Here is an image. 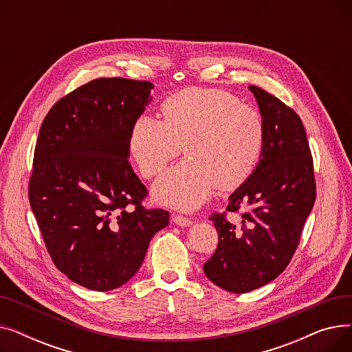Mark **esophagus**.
<instances>
[{"mask_svg": "<svg viewBox=\"0 0 352 352\" xmlns=\"http://www.w3.org/2000/svg\"><path fill=\"white\" fill-rule=\"evenodd\" d=\"M173 221H174V223H175L177 226H179V227H187V226H191V224H192V219H191V218H188V217H186V215H181V214H175V215L173 217Z\"/></svg>", "mask_w": 352, "mask_h": 352, "instance_id": "obj_1", "label": "esophagus"}]
</instances>
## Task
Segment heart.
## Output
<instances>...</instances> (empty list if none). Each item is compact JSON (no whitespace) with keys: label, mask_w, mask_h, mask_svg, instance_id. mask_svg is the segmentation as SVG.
Masks as SVG:
<instances>
[{"label":"heart","mask_w":352,"mask_h":352,"mask_svg":"<svg viewBox=\"0 0 352 352\" xmlns=\"http://www.w3.org/2000/svg\"><path fill=\"white\" fill-rule=\"evenodd\" d=\"M164 120L137 117L129 133V153L140 174L158 175L186 145L188 158L154 184L165 206L194 210L217 186L231 190L254 171L264 151L265 122L260 111L223 89L190 88L166 98Z\"/></svg>","instance_id":"1"}]
</instances>
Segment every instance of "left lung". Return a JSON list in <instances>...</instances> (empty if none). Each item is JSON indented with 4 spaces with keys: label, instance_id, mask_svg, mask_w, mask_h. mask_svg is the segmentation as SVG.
<instances>
[{
    "label": "left lung",
    "instance_id": "8db88e82",
    "mask_svg": "<svg viewBox=\"0 0 352 352\" xmlns=\"http://www.w3.org/2000/svg\"><path fill=\"white\" fill-rule=\"evenodd\" d=\"M265 122L260 164L210 219L218 245L204 264L208 278L230 292L244 294L275 280L298 248L317 198L314 162L300 116L265 89L250 85ZM242 215L239 225L226 218Z\"/></svg>",
    "mask_w": 352,
    "mask_h": 352
}]
</instances>
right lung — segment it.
<instances>
[{
  "instance_id": "1",
  "label": "right lung",
  "mask_w": 352,
  "mask_h": 352,
  "mask_svg": "<svg viewBox=\"0 0 352 352\" xmlns=\"http://www.w3.org/2000/svg\"><path fill=\"white\" fill-rule=\"evenodd\" d=\"M150 81L92 80L55 102L35 144L28 199L47 251L88 289L124 285L170 212L145 208L148 190L128 161L129 133Z\"/></svg>"
}]
</instances>
